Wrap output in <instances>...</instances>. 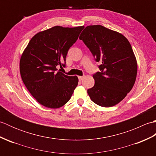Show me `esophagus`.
Masks as SVG:
<instances>
[{"mask_svg":"<svg viewBox=\"0 0 156 156\" xmlns=\"http://www.w3.org/2000/svg\"><path fill=\"white\" fill-rule=\"evenodd\" d=\"M78 79H79V80L81 81L84 79V76H78Z\"/></svg>","mask_w":156,"mask_h":156,"instance_id":"esophagus-1","label":"esophagus"}]
</instances>
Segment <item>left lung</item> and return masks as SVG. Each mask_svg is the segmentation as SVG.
<instances>
[{
	"label": "left lung",
	"mask_w": 156,
	"mask_h": 156,
	"mask_svg": "<svg viewBox=\"0 0 156 156\" xmlns=\"http://www.w3.org/2000/svg\"><path fill=\"white\" fill-rule=\"evenodd\" d=\"M79 39L101 64V72L93 75L95 83L88 90L89 97L101 107L118 104L131 91L137 77V63L130 43L120 33L100 25L86 27Z\"/></svg>",
	"instance_id": "left-lung-1"
}]
</instances>
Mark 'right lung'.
<instances>
[{
  "label": "right lung",
  "mask_w": 156,
  "mask_h": 156,
  "mask_svg": "<svg viewBox=\"0 0 156 156\" xmlns=\"http://www.w3.org/2000/svg\"><path fill=\"white\" fill-rule=\"evenodd\" d=\"M83 26H55L35 34L20 59L19 69L23 83L39 104L58 108L67 103L78 85L76 76L65 75L58 67L69 48L78 38Z\"/></svg>",
  "instance_id": "obj_1"
}]
</instances>
